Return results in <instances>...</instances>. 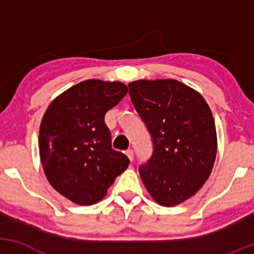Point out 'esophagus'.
I'll return each mask as SVG.
<instances>
[{
	"instance_id": "obj_1",
	"label": "esophagus",
	"mask_w": 254,
	"mask_h": 254,
	"mask_svg": "<svg viewBox=\"0 0 254 254\" xmlns=\"http://www.w3.org/2000/svg\"><path fill=\"white\" fill-rule=\"evenodd\" d=\"M127 155L131 160V161H132V160H133V150L132 149H127Z\"/></svg>"
}]
</instances>
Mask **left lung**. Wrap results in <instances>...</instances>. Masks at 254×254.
Segmentation results:
<instances>
[{
    "label": "left lung",
    "mask_w": 254,
    "mask_h": 254,
    "mask_svg": "<svg viewBox=\"0 0 254 254\" xmlns=\"http://www.w3.org/2000/svg\"><path fill=\"white\" fill-rule=\"evenodd\" d=\"M129 89L153 143L139 176L157 203L177 205L193 196L211 173L217 149L211 111L199 93L176 80H139Z\"/></svg>",
    "instance_id": "left-lung-1"
}]
</instances>
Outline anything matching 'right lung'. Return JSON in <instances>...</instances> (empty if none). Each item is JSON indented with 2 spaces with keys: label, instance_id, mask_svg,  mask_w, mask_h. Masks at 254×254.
<instances>
[{
  "label": "right lung",
  "instance_id": "right-lung-1",
  "mask_svg": "<svg viewBox=\"0 0 254 254\" xmlns=\"http://www.w3.org/2000/svg\"><path fill=\"white\" fill-rule=\"evenodd\" d=\"M127 93L122 82L88 80L75 84L50 104L39 130L40 159L56 191L89 205L104 198L130 160L112 149L105 115Z\"/></svg>",
  "mask_w": 254,
  "mask_h": 254
}]
</instances>
